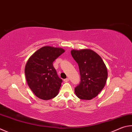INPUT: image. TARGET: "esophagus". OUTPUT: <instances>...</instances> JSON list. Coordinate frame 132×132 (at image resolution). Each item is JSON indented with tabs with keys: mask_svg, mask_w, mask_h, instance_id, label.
Instances as JSON below:
<instances>
[{
	"mask_svg": "<svg viewBox=\"0 0 132 132\" xmlns=\"http://www.w3.org/2000/svg\"><path fill=\"white\" fill-rule=\"evenodd\" d=\"M64 82H69V78H67L66 79H64Z\"/></svg>",
	"mask_w": 132,
	"mask_h": 132,
	"instance_id": "esophagus-1",
	"label": "esophagus"
}]
</instances>
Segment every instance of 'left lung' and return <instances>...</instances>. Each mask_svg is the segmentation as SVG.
<instances>
[{"label": "left lung", "mask_w": 132, "mask_h": 132, "mask_svg": "<svg viewBox=\"0 0 132 132\" xmlns=\"http://www.w3.org/2000/svg\"><path fill=\"white\" fill-rule=\"evenodd\" d=\"M71 54L78 64L81 81L74 89L79 99L91 100L97 96L106 84L107 69L101 57L90 49L72 50Z\"/></svg>", "instance_id": "8db88e82"}]
</instances>
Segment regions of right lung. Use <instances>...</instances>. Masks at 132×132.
<instances>
[{
  "label": "right lung",
  "instance_id": "obj_1",
  "mask_svg": "<svg viewBox=\"0 0 132 132\" xmlns=\"http://www.w3.org/2000/svg\"><path fill=\"white\" fill-rule=\"evenodd\" d=\"M65 51L62 48L44 46L36 51L27 61L25 74L28 85L39 99L47 100L58 94L62 80L53 66V62Z\"/></svg>",
  "mask_w": 132,
  "mask_h": 132
}]
</instances>
